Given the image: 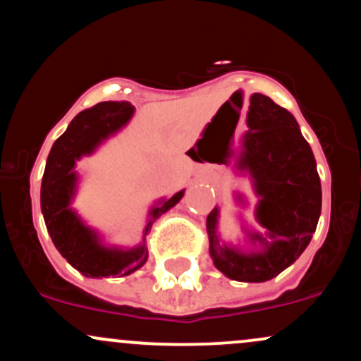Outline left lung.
Masks as SVG:
<instances>
[{
    "label": "left lung",
    "mask_w": 361,
    "mask_h": 361,
    "mask_svg": "<svg viewBox=\"0 0 361 361\" xmlns=\"http://www.w3.org/2000/svg\"><path fill=\"white\" fill-rule=\"evenodd\" d=\"M248 130L241 137L236 169L248 174L259 197L255 219L265 235L243 231L253 248L223 243L219 207L207 216L209 252L216 269L240 283H264L295 262L310 243L322 207L317 162L295 116L264 94H252ZM238 204L243 195L236 193Z\"/></svg>",
    "instance_id": "obj_1"
}]
</instances>
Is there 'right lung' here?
<instances>
[{"instance_id": "1", "label": "right lung", "mask_w": 361, "mask_h": 361, "mask_svg": "<svg viewBox=\"0 0 361 361\" xmlns=\"http://www.w3.org/2000/svg\"><path fill=\"white\" fill-rule=\"evenodd\" d=\"M133 111L135 108L126 101L99 102L94 108L82 111L54 142L47 156L41 185V211L47 233L63 259L85 277L128 276L140 269L149 257L145 235L150 226L174 207L185 193V190H180L171 199H162L152 205L144 240L132 248L104 245L96 229L89 228L71 209L78 185L77 161L96 152L102 142L120 132L132 120Z\"/></svg>"}]
</instances>
